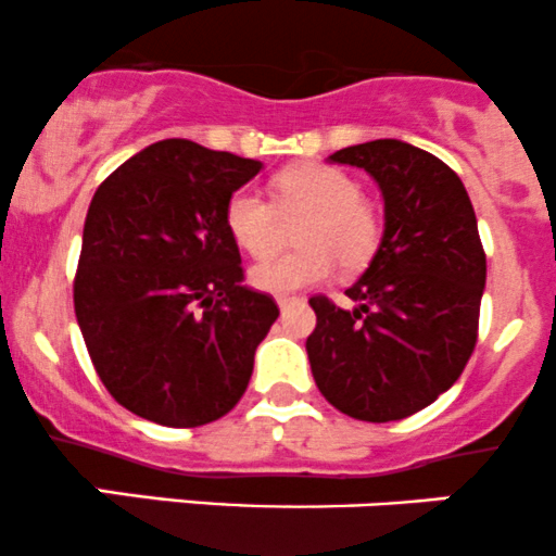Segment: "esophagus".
Listing matches in <instances>:
<instances>
[{
	"label": "esophagus",
	"instance_id": "esophagus-1",
	"mask_svg": "<svg viewBox=\"0 0 556 556\" xmlns=\"http://www.w3.org/2000/svg\"><path fill=\"white\" fill-rule=\"evenodd\" d=\"M296 302H302L300 296H278V307H280V309L291 307V304H296Z\"/></svg>",
	"mask_w": 556,
	"mask_h": 556
}]
</instances>
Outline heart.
<instances>
[{"mask_svg": "<svg viewBox=\"0 0 556 556\" xmlns=\"http://www.w3.org/2000/svg\"><path fill=\"white\" fill-rule=\"evenodd\" d=\"M273 204L256 188L232 190L225 204V228L232 241L252 256H267L278 243V212H307L302 249L262 260L249 278L260 291L286 296L307 286L324 283L337 265L361 270L371 260L381 238V217L371 201L361 195V185L331 164H300L278 172L273 180ZM279 208L276 210L275 206Z\"/></svg>", "mask_w": 556, "mask_h": 556, "instance_id": "b5f03b06", "label": "heart"}]
</instances>
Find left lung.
<instances>
[{
	"instance_id": "1",
	"label": "left lung",
	"mask_w": 556,
	"mask_h": 556,
	"mask_svg": "<svg viewBox=\"0 0 556 556\" xmlns=\"http://www.w3.org/2000/svg\"><path fill=\"white\" fill-rule=\"evenodd\" d=\"M361 166L384 195L371 265L344 294L352 309L313 296V379L333 408L397 421L451 390L471 357L485 289V252L467 188L432 153L371 140L328 156Z\"/></svg>"
}]
</instances>
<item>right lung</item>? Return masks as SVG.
<instances>
[{"label":"right lung","instance_id":"add662e5","mask_svg":"<svg viewBox=\"0 0 556 556\" xmlns=\"http://www.w3.org/2000/svg\"><path fill=\"white\" fill-rule=\"evenodd\" d=\"M260 169L254 159L161 140L94 193L74 309L100 381L135 416L201 427L247 392L278 304L243 286L225 204Z\"/></svg>","mask_w":556,"mask_h":556}]
</instances>
